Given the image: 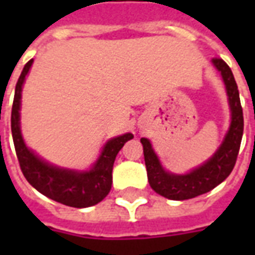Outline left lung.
I'll use <instances>...</instances> for the list:
<instances>
[{"mask_svg": "<svg viewBox=\"0 0 255 255\" xmlns=\"http://www.w3.org/2000/svg\"><path fill=\"white\" fill-rule=\"evenodd\" d=\"M212 63L221 73L225 90L228 95L231 109V126L219 150L205 164L192 169L186 175H175L166 172L160 164L158 157L151 147L149 139L142 138L144 164L147 169L150 187L157 194L173 201H184L202 195L213 190L220 183L224 182L235 166L238 153L241 149L243 135V111H242L239 91L231 68L224 60L216 57Z\"/></svg>", "mask_w": 255, "mask_h": 255, "instance_id": "8db88e82", "label": "left lung"}]
</instances>
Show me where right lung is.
Masks as SVG:
<instances>
[{
    "mask_svg": "<svg viewBox=\"0 0 255 255\" xmlns=\"http://www.w3.org/2000/svg\"><path fill=\"white\" fill-rule=\"evenodd\" d=\"M32 61L34 60H30L25 64L16 83L10 117L14 150L21 172L32 187L56 202L72 208H89L97 205L111 191L112 169L117 153L122 150L127 140L133 138V135L128 132L108 140L93 168L86 172L58 168L39 158L32 150L25 146L20 131L21 89Z\"/></svg>",
    "mask_w": 255,
    "mask_h": 255,
    "instance_id": "obj_1",
    "label": "right lung"
}]
</instances>
